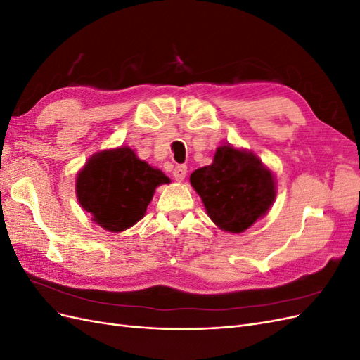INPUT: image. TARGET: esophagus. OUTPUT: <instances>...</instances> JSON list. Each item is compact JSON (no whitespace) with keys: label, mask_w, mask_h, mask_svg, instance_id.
<instances>
[{"label":"esophagus","mask_w":360,"mask_h":360,"mask_svg":"<svg viewBox=\"0 0 360 360\" xmlns=\"http://www.w3.org/2000/svg\"><path fill=\"white\" fill-rule=\"evenodd\" d=\"M186 172H188V167L186 165H177L176 168L172 169V176L177 181H183L184 177H186Z\"/></svg>","instance_id":"esophagus-1"}]
</instances>
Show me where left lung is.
<instances>
[{"label":"left lung","mask_w":360,"mask_h":360,"mask_svg":"<svg viewBox=\"0 0 360 360\" xmlns=\"http://www.w3.org/2000/svg\"><path fill=\"white\" fill-rule=\"evenodd\" d=\"M210 219L228 233H242L275 200V180L259 159L231 146L216 150L213 163L191 174Z\"/></svg>","instance_id":"8db88e82"}]
</instances>
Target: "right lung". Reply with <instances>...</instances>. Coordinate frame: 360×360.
Returning a JSON list of instances; mask_svg holds the SVG:
<instances>
[{"instance_id": "add662e5", "label": "right lung", "mask_w": 360, "mask_h": 360, "mask_svg": "<svg viewBox=\"0 0 360 360\" xmlns=\"http://www.w3.org/2000/svg\"><path fill=\"white\" fill-rule=\"evenodd\" d=\"M169 183L162 171L139 160L134 150L120 147L94 155L76 179V195L93 221L118 233L136 224L159 184Z\"/></svg>"}]
</instances>
